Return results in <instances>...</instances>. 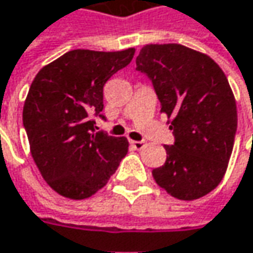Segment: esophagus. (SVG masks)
<instances>
[{
	"instance_id": "34e87169",
	"label": "esophagus",
	"mask_w": 253,
	"mask_h": 253,
	"mask_svg": "<svg viewBox=\"0 0 253 253\" xmlns=\"http://www.w3.org/2000/svg\"><path fill=\"white\" fill-rule=\"evenodd\" d=\"M130 145L134 148V149H142L145 146V142L143 140H130Z\"/></svg>"
}]
</instances>
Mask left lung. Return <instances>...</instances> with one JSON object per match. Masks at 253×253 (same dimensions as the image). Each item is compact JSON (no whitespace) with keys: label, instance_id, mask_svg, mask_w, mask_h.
<instances>
[{"label":"left lung","instance_id":"obj_1","mask_svg":"<svg viewBox=\"0 0 253 253\" xmlns=\"http://www.w3.org/2000/svg\"><path fill=\"white\" fill-rule=\"evenodd\" d=\"M172 117L173 143L167 161L155 168L156 184L178 200H197L214 190L226 172L238 128V113L229 81L207 55L182 44H148L136 58Z\"/></svg>","mask_w":253,"mask_h":253}]
</instances>
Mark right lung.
Wrapping results in <instances>:
<instances>
[{
  "instance_id": "right-lung-1",
  "label": "right lung",
  "mask_w": 253,
  "mask_h": 253,
  "mask_svg": "<svg viewBox=\"0 0 253 253\" xmlns=\"http://www.w3.org/2000/svg\"><path fill=\"white\" fill-rule=\"evenodd\" d=\"M122 52L71 50L39 71L29 89L23 126L32 156L58 194L84 200L95 194L126 156V137L95 131L104 108L103 86L133 59Z\"/></svg>"
}]
</instances>
